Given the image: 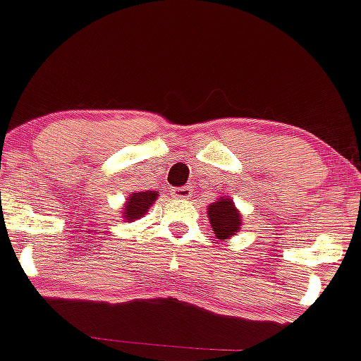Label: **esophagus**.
Instances as JSON below:
<instances>
[{
	"label": "esophagus",
	"instance_id": "34e87169",
	"mask_svg": "<svg viewBox=\"0 0 361 361\" xmlns=\"http://www.w3.org/2000/svg\"><path fill=\"white\" fill-rule=\"evenodd\" d=\"M171 194H173V197H176V199H188L192 195V188L190 187H178V188H173V190H171Z\"/></svg>",
	"mask_w": 361,
	"mask_h": 361
}]
</instances>
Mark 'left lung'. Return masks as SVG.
<instances>
[{
	"label": "left lung",
	"mask_w": 361,
	"mask_h": 361,
	"mask_svg": "<svg viewBox=\"0 0 361 361\" xmlns=\"http://www.w3.org/2000/svg\"><path fill=\"white\" fill-rule=\"evenodd\" d=\"M207 216H209L211 231L218 239L232 238V235L238 234L243 225L238 207L227 195L218 197L216 202L207 206Z\"/></svg>",
	"instance_id": "obj_1"
}]
</instances>
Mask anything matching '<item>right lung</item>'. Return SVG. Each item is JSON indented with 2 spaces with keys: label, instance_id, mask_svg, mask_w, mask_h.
<instances>
[{
  "label": "right lung",
  "instance_id": "right-lung-1",
  "mask_svg": "<svg viewBox=\"0 0 361 361\" xmlns=\"http://www.w3.org/2000/svg\"><path fill=\"white\" fill-rule=\"evenodd\" d=\"M157 197L159 192L155 190L134 192V194H130L129 197H127L126 204H123L122 218L129 221L137 220V218H141L148 209H150V206L157 201Z\"/></svg>",
  "mask_w": 361,
  "mask_h": 361
}]
</instances>
